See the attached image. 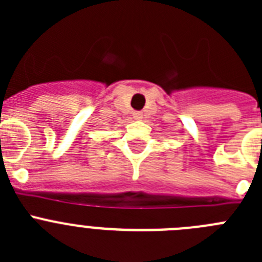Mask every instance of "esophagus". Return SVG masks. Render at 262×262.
Instances as JSON below:
<instances>
[{
	"instance_id": "obj_1",
	"label": "esophagus",
	"mask_w": 262,
	"mask_h": 262,
	"mask_svg": "<svg viewBox=\"0 0 262 262\" xmlns=\"http://www.w3.org/2000/svg\"><path fill=\"white\" fill-rule=\"evenodd\" d=\"M134 117H135L136 119H139V118H142V114H140V113H135V114H134Z\"/></svg>"
}]
</instances>
